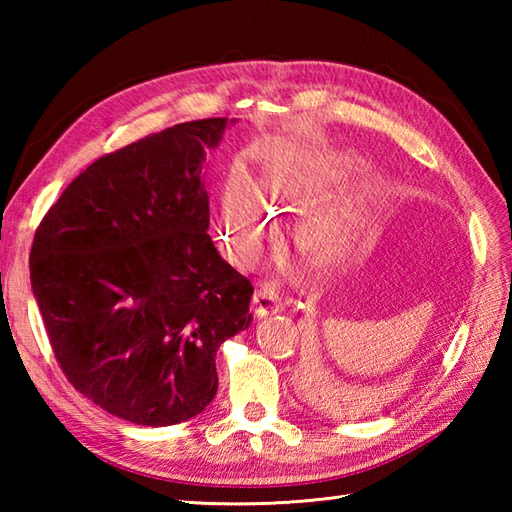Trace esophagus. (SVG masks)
I'll use <instances>...</instances> for the list:
<instances>
[{
	"label": "esophagus",
	"instance_id": "1",
	"mask_svg": "<svg viewBox=\"0 0 512 512\" xmlns=\"http://www.w3.org/2000/svg\"><path fill=\"white\" fill-rule=\"evenodd\" d=\"M284 303H281L277 292H273L270 288H257L253 295V312L257 317H268V314H277Z\"/></svg>",
	"mask_w": 512,
	"mask_h": 512
}]
</instances>
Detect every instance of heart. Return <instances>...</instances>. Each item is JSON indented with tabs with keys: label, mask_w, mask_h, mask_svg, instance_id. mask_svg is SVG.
I'll use <instances>...</instances> for the list:
<instances>
[{
	"label": "heart",
	"mask_w": 512,
	"mask_h": 512,
	"mask_svg": "<svg viewBox=\"0 0 512 512\" xmlns=\"http://www.w3.org/2000/svg\"><path fill=\"white\" fill-rule=\"evenodd\" d=\"M264 197L270 209L281 202L290 206L299 204V193L290 182L279 176H266L262 195L246 180L228 184L220 200L217 213V237L233 262L239 266H253L262 255L264 239L270 233V211L263 204ZM369 213L358 204L341 206L317 215H308L297 224L295 239L299 248L314 266H332L352 253L365 228L369 226Z\"/></svg>",
	"instance_id": "1"
}]
</instances>
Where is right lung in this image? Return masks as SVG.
<instances>
[{"label":"right lung","instance_id":"right-lung-1","mask_svg":"<svg viewBox=\"0 0 512 512\" xmlns=\"http://www.w3.org/2000/svg\"><path fill=\"white\" fill-rule=\"evenodd\" d=\"M226 123L173 125L92 162L32 242V292L63 374L143 427L202 413L217 350L253 321V286L206 233L204 160Z\"/></svg>","mask_w":512,"mask_h":512}]
</instances>
